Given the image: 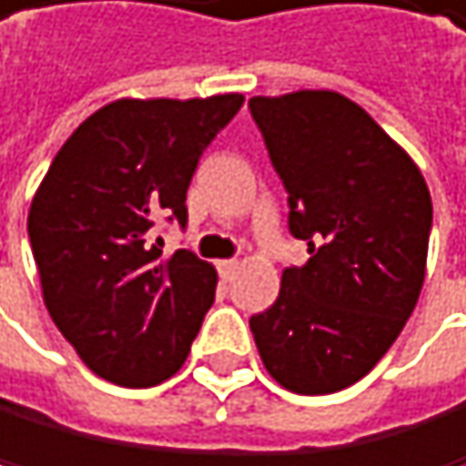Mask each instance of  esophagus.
Here are the masks:
<instances>
[{
    "mask_svg": "<svg viewBox=\"0 0 466 466\" xmlns=\"http://www.w3.org/2000/svg\"><path fill=\"white\" fill-rule=\"evenodd\" d=\"M238 269H240L238 260H220V264H217V272H220V279H223V281H231V279H235Z\"/></svg>",
    "mask_w": 466,
    "mask_h": 466,
    "instance_id": "1",
    "label": "esophagus"
}]
</instances>
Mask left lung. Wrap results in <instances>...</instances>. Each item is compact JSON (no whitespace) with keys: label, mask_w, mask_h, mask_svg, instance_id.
Wrapping results in <instances>:
<instances>
[{"label":"left lung","mask_w":466,"mask_h":466,"mask_svg":"<svg viewBox=\"0 0 466 466\" xmlns=\"http://www.w3.org/2000/svg\"><path fill=\"white\" fill-rule=\"evenodd\" d=\"M307 264L249 319L267 371L296 394L354 386L400 336L423 287L432 199L418 165L360 104L304 89L252 97Z\"/></svg>","instance_id":"8db88e82"}]
</instances>
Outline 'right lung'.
Wrapping results in <instances>:
<instances>
[{
    "mask_svg": "<svg viewBox=\"0 0 466 466\" xmlns=\"http://www.w3.org/2000/svg\"><path fill=\"white\" fill-rule=\"evenodd\" d=\"M243 95L112 101L51 162L28 211L43 299L89 369L116 386L174 377L214 304L217 272L191 249L162 255L156 223H187L199 156Z\"/></svg>",
    "mask_w": 466,
    "mask_h": 466,
    "instance_id": "right-lung-1",
    "label": "right lung"
}]
</instances>
